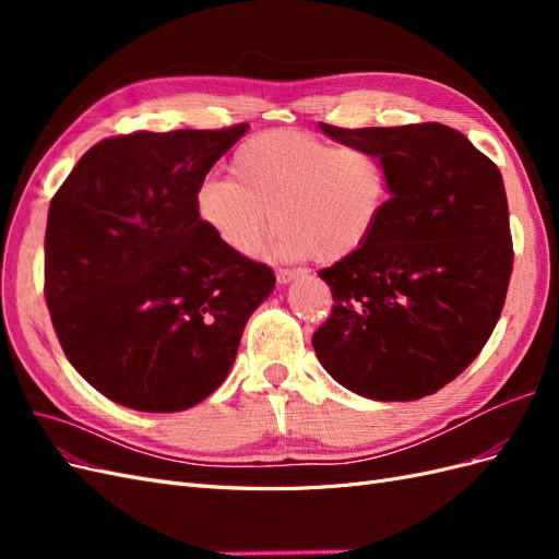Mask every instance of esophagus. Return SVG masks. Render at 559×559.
Wrapping results in <instances>:
<instances>
[{
    "label": "esophagus",
    "instance_id": "obj_1",
    "mask_svg": "<svg viewBox=\"0 0 559 559\" xmlns=\"http://www.w3.org/2000/svg\"><path fill=\"white\" fill-rule=\"evenodd\" d=\"M277 284H292L296 282L298 277H302L300 270H277Z\"/></svg>",
    "mask_w": 559,
    "mask_h": 559
}]
</instances>
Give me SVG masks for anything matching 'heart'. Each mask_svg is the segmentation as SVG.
<instances>
[{"label": "heart", "mask_w": 559, "mask_h": 559, "mask_svg": "<svg viewBox=\"0 0 559 559\" xmlns=\"http://www.w3.org/2000/svg\"><path fill=\"white\" fill-rule=\"evenodd\" d=\"M230 175L202 179L193 205L200 224L240 257H251L275 222L277 259L347 261L373 240L392 198L389 167L373 151L294 128L245 140Z\"/></svg>", "instance_id": "obj_1"}]
</instances>
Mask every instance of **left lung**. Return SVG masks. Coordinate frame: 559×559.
Segmentation results:
<instances>
[{
  "label": "left lung",
  "instance_id": "obj_1",
  "mask_svg": "<svg viewBox=\"0 0 559 559\" xmlns=\"http://www.w3.org/2000/svg\"><path fill=\"white\" fill-rule=\"evenodd\" d=\"M319 128L378 154L392 198L373 240L319 273L333 312L312 335L317 359L370 401L436 394L478 357L509 292L513 242L499 167L441 123Z\"/></svg>",
  "mask_w": 559,
  "mask_h": 559
}]
</instances>
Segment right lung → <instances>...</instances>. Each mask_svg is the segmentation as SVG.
<instances>
[{
    "instance_id": "obj_1",
    "label": "right lung",
    "mask_w": 559,
    "mask_h": 559,
    "mask_svg": "<svg viewBox=\"0 0 559 559\" xmlns=\"http://www.w3.org/2000/svg\"><path fill=\"white\" fill-rule=\"evenodd\" d=\"M247 130L105 140L50 200V321L79 376L114 403L179 413L205 401L275 289L273 270L226 249L193 205L198 183Z\"/></svg>"
}]
</instances>
